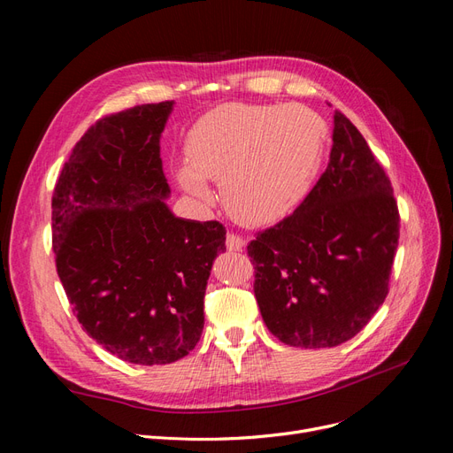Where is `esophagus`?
Listing matches in <instances>:
<instances>
[{
	"label": "esophagus",
	"mask_w": 453,
	"mask_h": 453,
	"mask_svg": "<svg viewBox=\"0 0 453 453\" xmlns=\"http://www.w3.org/2000/svg\"><path fill=\"white\" fill-rule=\"evenodd\" d=\"M245 245V240L238 234H234V232H230V234H226V250L228 251H242Z\"/></svg>",
	"instance_id": "esophagus-1"
}]
</instances>
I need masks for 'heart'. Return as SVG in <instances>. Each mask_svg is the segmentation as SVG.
<instances>
[{
  "instance_id": "obj_1",
  "label": "heart",
  "mask_w": 453,
  "mask_h": 453,
  "mask_svg": "<svg viewBox=\"0 0 453 453\" xmlns=\"http://www.w3.org/2000/svg\"><path fill=\"white\" fill-rule=\"evenodd\" d=\"M326 122L304 105L228 104L200 117L185 142L177 181L208 200L223 183L228 211L243 223L278 221L303 202L321 166Z\"/></svg>"
}]
</instances>
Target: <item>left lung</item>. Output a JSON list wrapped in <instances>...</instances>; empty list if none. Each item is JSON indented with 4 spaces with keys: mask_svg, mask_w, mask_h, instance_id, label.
Wrapping results in <instances>:
<instances>
[{
    "mask_svg": "<svg viewBox=\"0 0 453 453\" xmlns=\"http://www.w3.org/2000/svg\"><path fill=\"white\" fill-rule=\"evenodd\" d=\"M389 177L334 111L326 170L303 203L248 245L268 331L293 348H334L363 331L389 293L399 245Z\"/></svg>",
    "mask_w": 453,
    "mask_h": 453,
    "instance_id": "1",
    "label": "left lung"
}]
</instances>
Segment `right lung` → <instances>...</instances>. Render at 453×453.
Segmentation results:
<instances>
[{
    "label": "right lung",
    "mask_w": 453,
    "mask_h": 453,
    "mask_svg": "<svg viewBox=\"0 0 453 453\" xmlns=\"http://www.w3.org/2000/svg\"><path fill=\"white\" fill-rule=\"evenodd\" d=\"M173 102L92 125L52 195V250L87 334L134 365H168L198 344L203 295L225 251L219 221L175 217L164 202L160 134Z\"/></svg>",
    "instance_id": "1"
}]
</instances>
